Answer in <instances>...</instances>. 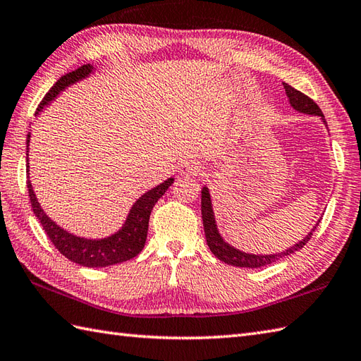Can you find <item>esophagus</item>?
Masks as SVG:
<instances>
[{
	"mask_svg": "<svg viewBox=\"0 0 361 361\" xmlns=\"http://www.w3.org/2000/svg\"><path fill=\"white\" fill-rule=\"evenodd\" d=\"M201 171H203V166L195 160H184L178 166V172L183 175H197Z\"/></svg>",
	"mask_w": 361,
	"mask_h": 361,
	"instance_id": "obj_1",
	"label": "esophagus"
}]
</instances>
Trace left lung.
Masks as SVG:
<instances>
[{
  "label": "left lung",
  "instance_id": "1",
  "mask_svg": "<svg viewBox=\"0 0 361 361\" xmlns=\"http://www.w3.org/2000/svg\"><path fill=\"white\" fill-rule=\"evenodd\" d=\"M284 90H286V95L289 98V103L290 106L295 109L298 112H303V114H309V115H318L322 116L323 123L326 124L324 120V115L322 112V109L317 106V103L314 102L312 98H309L307 95L301 94L300 90L294 89L292 86L286 85V82H283ZM201 216H203V226H204V233H206V241H207V246L211 249V252L221 259V262L232 264V266H237V267H249V269H255V267H262V266H267V264H272L275 263L276 259H280L286 255L294 254L295 250H300L303 247L306 243L312 238V232L317 229L318 223L315 224V228L307 233V235L301 240L300 243H297L295 246L289 247L288 250H284V252H279V254H271V255H254V254H246V252H241V250L232 247L231 245L226 243L221 235L219 229H216V224H215V216H214V211H212V201H211V194H209L207 188H203L201 190Z\"/></svg>",
  "mask_w": 361,
  "mask_h": 361
}]
</instances>
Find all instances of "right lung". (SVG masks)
I'll use <instances>...</instances> for the list:
<instances>
[{
  "instance_id": "right-lung-1",
  "label": "right lung",
  "mask_w": 361,
  "mask_h": 361,
  "mask_svg": "<svg viewBox=\"0 0 361 361\" xmlns=\"http://www.w3.org/2000/svg\"><path fill=\"white\" fill-rule=\"evenodd\" d=\"M94 71V66L85 64L78 67L77 71L69 72L63 75V77L58 80L55 85L50 87V90L44 95L43 102L39 103L37 109V115L41 112V109L47 106L55 97L64 90L67 86L73 85L82 78L89 77V75ZM29 141H30V133H27V155H29ZM27 160V173H29V157ZM173 183V178H167L160 186L147 190L145 195H141L135 204L132 206L130 212L126 219V223L123 228L114 233V235L102 238V240H89V238H81L77 235H72L63 228H60L55 221H52L46 215V212L41 209L38 200L35 197V192L32 189V183L27 180V189H29V198L30 204L33 209V214L37 215L43 229L46 231L49 240L54 243V246L60 250V252L69 258L71 262L77 263L80 266L86 267H104V266H112L116 263L128 262V259L138 255L142 247H145L146 237H147V229H149V216L155 203L160 200L164 192L169 189L171 184Z\"/></svg>"
}]
</instances>
